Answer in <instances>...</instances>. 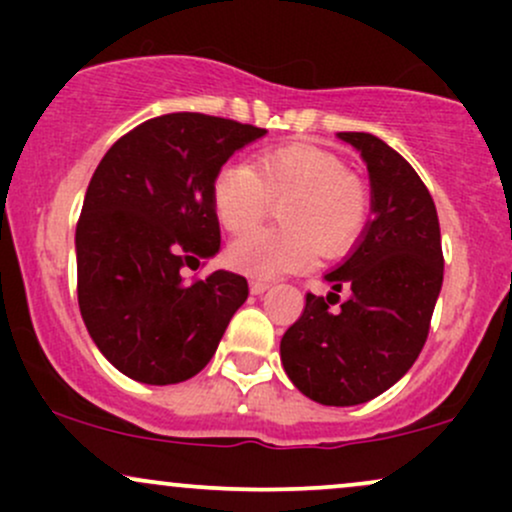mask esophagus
Segmentation results:
<instances>
[{
    "label": "esophagus",
    "instance_id": "esophagus-1",
    "mask_svg": "<svg viewBox=\"0 0 512 512\" xmlns=\"http://www.w3.org/2000/svg\"><path fill=\"white\" fill-rule=\"evenodd\" d=\"M267 289H269L267 281H260V279H252V281H250V291L257 293V296H260V293H264Z\"/></svg>",
    "mask_w": 512,
    "mask_h": 512
}]
</instances>
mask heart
Segmentation results:
<instances>
[{
  "instance_id": "b5f03b06",
  "label": "heart",
  "mask_w": 512,
  "mask_h": 512,
  "mask_svg": "<svg viewBox=\"0 0 512 512\" xmlns=\"http://www.w3.org/2000/svg\"><path fill=\"white\" fill-rule=\"evenodd\" d=\"M211 202L231 233H245L281 207L267 228L238 238L228 260L243 274L276 279L322 260L344 255L366 228L370 187L346 170L332 151L315 144H286L262 151L250 166H223L211 182Z\"/></svg>"
}]
</instances>
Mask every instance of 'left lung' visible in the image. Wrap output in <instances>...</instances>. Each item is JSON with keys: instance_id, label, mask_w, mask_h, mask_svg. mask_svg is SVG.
<instances>
[{"instance_id": "left-lung-1", "label": "left lung", "mask_w": 512, "mask_h": 512, "mask_svg": "<svg viewBox=\"0 0 512 512\" xmlns=\"http://www.w3.org/2000/svg\"><path fill=\"white\" fill-rule=\"evenodd\" d=\"M339 139L366 161L373 221L349 260L325 274L332 291L305 296L301 317L281 337V363L305 397L351 407L390 390L419 358L443 286V248L419 173L373 134Z\"/></svg>"}]
</instances>
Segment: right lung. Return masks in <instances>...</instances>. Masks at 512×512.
Returning <instances> with one entry per match:
<instances>
[{
    "mask_svg": "<svg viewBox=\"0 0 512 512\" xmlns=\"http://www.w3.org/2000/svg\"><path fill=\"white\" fill-rule=\"evenodd\" d=\"M267 129L202 113L151 117L120 137L88 182L76 223V293L86 330L127 378L173 385L214 356L248 281L211 272L219 252L211 182Z\"/></svg>",
    "mask_w": 512,
    "mask_h": 512,
    "instance_id": "1",
    "label": "right lung"
}]
</instances>
